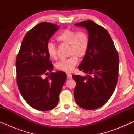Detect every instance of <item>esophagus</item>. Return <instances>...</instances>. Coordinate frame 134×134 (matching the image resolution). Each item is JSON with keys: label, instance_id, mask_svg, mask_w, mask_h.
<instances>
[{"label": "esophagus", "instance_id": "obj_1", "mask_svg": "<svg viewBox=\"0 0 134 134\" xmlns=\"http://www.w3.org/2000/svg\"><path fill=\"white\" fill-rule=\"evenodd\" d=\"M67 78H68V79H72V75H71V74L67 73Z\"/></svg>", "mask_w": 134, "mask_h": 134}]
</instances>
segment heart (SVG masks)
<instances>
[{"label": "heart", "mask_w": 134, "mask_h": 134, "mask_svg": "<svg viewBox=\"0 0 134 134\" xmlns=\"http://www.w3.org/2000/svg\"><path fill=\"white\" fill-rule=\"evenodd\" d=\"M57 40L63 44L69 45V55L71 56L57 63L56 69L60 71L71 72L77 64L78 57L83 58L87 53L90 45L89 35L84 30L77 31L75 29L67 28L57 37ZM47 51L49 57L57 58V47L54 43L49 42L47 44Z\"/></svg>", "instance_id": "1"}]
</instances>
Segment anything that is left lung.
Returning <instances> with one entry per match:
<instances>
[{"mask_svg": "<svg viewBox=\"0 0 134 134\" xmlns=\"http://www.w3.org/2000/svg\"><path fill=\"white\" fill-rule=\"evenodd\" d=\"M75 25L87 29L90 45L79 66V69L87 75H72L76 83L74 99L80 107L94 110L105 105L115 89L118 79V53L110 35L103 27L90 20Z\"/></svg>", "mask_w": 134, "mask_h": 134, "instance_id": "8db88e82", "label": "left lung"}]
</instances>
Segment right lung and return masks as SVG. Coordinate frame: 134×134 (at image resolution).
Here are the masks:
<instances>
[{
	"mask_svg": "<svg viewBox=\"0 0 134 134\" xmlns=\"http://www.w3.org/2000/svg\"><path fill=\"white\" fill-rule=\"evenodd\" d=\"M59 28L44 22L32 28L25 35L16 60L18 89L27 103L38 110L57 105L67 79L64 72H51L53 65L47 51L49 40Z\"/></svg>",
	"mask_w": 134,
	"mask_h": 134,
	"instance_id": "obj_1",
	"label": "right lung"
}]
</instances>
